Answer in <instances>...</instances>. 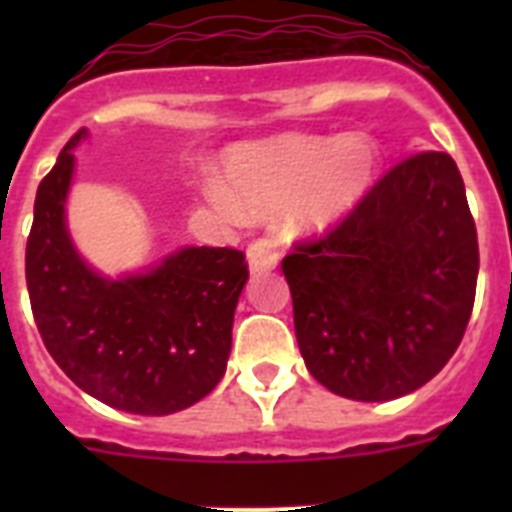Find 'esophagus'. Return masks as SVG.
Wrapping results in <instances>:
<instances>
[{"label": "esophagus", "instance_id": "esophagus-1", "mask_svg": "<svg viewBox=\"0 0 512 512\" xmlns=\"http://www.w3.org/2000/svg\"><path fill=\"white\" fill-rule=\"evenodd\" d=\"M277 266V253L269 243L256 241L251 248H248V269L251 274H264V271H271Z\"/></svg>", "mask_w": 512, "mask_h": 512}]
</instances>
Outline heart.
I'll return each mask as SVG.
<instances>
[{"mask_svg": "<svg viewBox=\"0 0 512 512\" xmlns=\"http://www.w3.org/2000/svg\"><path fill=\"white\" fill-rule=\"evenodd\" d=\"M377 166V146L361 133L282 135L235 148L225 161L228 187L207 182L205 194L225 215L284 210L287 233H323L364 200Z\"/></svg>", "mask_w": 512, "mask_h": 512, "instance_id": "obj_1", "label": "heart"}]
</instances>
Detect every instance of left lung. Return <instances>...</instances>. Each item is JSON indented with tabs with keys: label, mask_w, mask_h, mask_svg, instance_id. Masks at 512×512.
Here are the masks:
<instances>
[{
	"label": "left lung",
	"mask_w": 512,
	"mask_h": 512,
	"mask_svg": "<svg viewBox=\"0 0 512 512\" xmlns=\"http://www.w3.org/2000/svg\"><path fill=\"white\" fill-rule=\"evenodd\" d=\"M307 372L336 395H410L459 348L479 246L449 153L402 158L325 235L282 259Z\"/></svg>",
	"instance_id": "left-lung-1"
}]
</instances>
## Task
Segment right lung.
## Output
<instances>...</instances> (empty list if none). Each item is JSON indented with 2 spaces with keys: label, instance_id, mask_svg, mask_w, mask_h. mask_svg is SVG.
I'll return each instance as SVG.
<instances>
[{
  "label": "right lung",
  "instance_id": "obj_1",
  "mask_svg": "<svg viewBox=\"0 0 512 512\" xmlns=\"http://www.w3.org/2000/svg\"><path fill=\"white\" fill-rule=\"evenodd\" d=\"M84 135L63 146L35 197L25 251L35 325L53 361L87 395L125 413H176L223 379L246 253L192 246L146 274L99 277L74 251L63 217L71 148Z\"/></svg>",
  "mask_w": 512,
  "mask_h": 512
}]
</instances>
